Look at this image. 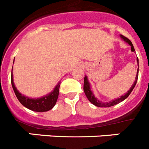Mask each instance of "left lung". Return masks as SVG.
Segmentation results:
<instances>
[{
	"mask_svg": "<svg viewBox=\"0 0 149 149\" xmlns=\"http://www.w3.org/2000/svg\"><path fill=\"white\" fill-rule=\"evenodd\" d=\"M120 37H121L123 40L125 41V42H127V43L131 46V52H135V49H134V46H133L131 41H130L129 39L127 38V37H125V36L120 35ZM137 64H138V67H139V60H138V58H137ZM138 73H139V67H138V69H137L136 76V78H135V82H134V84L132 85L130 90H129L125 94V95H122V96H121L120 97H118L116 98V99L112 100H110V101L106 102V103H103L102 101H100L97 98L95 97V96H94V94H93L92 91L91 90V84L90 82H89L88 79V77L86 76H85V78H84V87H83L84 92H85V95H86V97H87V98L88 99L89 101L92 103V104H94V106H96V107H112V106L116 105V104H118V103H121V102L123 101V100H125L126 99L129 95H130V94L132 92L133 89H134V87H135L136 84L137 79H138Z\"/></svg>",
	"mask_w": 149,
	"mask_h": 149,
	"instance_id": "1",
	"label": "left lung"
}]
</instances>
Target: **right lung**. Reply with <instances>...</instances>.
I'll list each match as a JSON object with an SVG mask.
<instances>
[{"label":"right lung","mask_w":149,"mask_h":149,"mask_svg":"<svg viewBox=\"0 0 149 149\" xmlns=\"http://www.w3.org/2000/svg\"><path fill=\"white\" fill-rule=\"evenodd\" d=\"M13 76V75L12 72V74H11V84H12L15 96L18 98L19 101L24 107L29 109L31 110L34 111V112H47V111L50 110V109H52L53 107H55V103L57 102V100H58V97L59 87H60L61 83L60 82L58 83V85L55 86L54 90L52 91H51L49 94H46V95L42 97L31 98L24 96V94H21L19 91L17 90L16 87L15 86V84H14Z\"/></svg>","instance_id":"1"}]
</instances>
